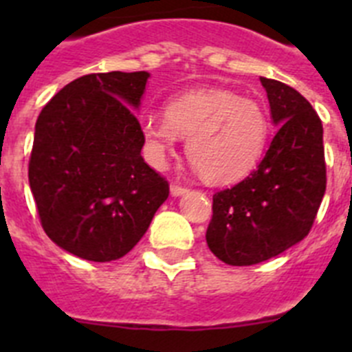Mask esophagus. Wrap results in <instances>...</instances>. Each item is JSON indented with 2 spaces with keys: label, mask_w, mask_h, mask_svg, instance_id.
Segmentation results:
<instances>
[{
  "label": "esophagus",
  "mask_w": 352,
  "mask_h": 352,
  "mask_svg": "<svg viewBox=\"0 0 352 352\" xmlns=\"http://www.w3.org/2000/svg\"><path fill=\"white\" fill-rule=\"evenodd\" d=\"M186 188L185 186H182V185H178V183H173V185H170V195H173V197H179V195H183V194H186Z\"/></svg>",
  "instance_id": "obj_1"
}]
</instances>
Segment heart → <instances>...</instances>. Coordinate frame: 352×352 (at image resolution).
<instances>
[{
    "label": "heart",
    "mask_w": 352,
    "mask_h": 352,
    "mask_svg": "<svg viewBox=\"0 0 352 352\" xmlns=\"http://www.w3.org/2000/svg\"><path fill=\"white\" fill-rule=\"evenodd\" d=\"M270 123L261 104L227 89H194L167 104L166 118L142 120L146 155L162 167L179 139L203 178L217 185L243 179L261 160Z\"/></svg>",
    "instance_id": "b5f03b06"
}]
</instances>
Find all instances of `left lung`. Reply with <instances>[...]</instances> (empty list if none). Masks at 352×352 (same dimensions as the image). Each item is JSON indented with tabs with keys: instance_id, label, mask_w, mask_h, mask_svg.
<instances>
[{
	"instance_id": "8db88e82",
	"label": "left lung",
	"mask_w": 352,
	"mask_h": 352,
	"mask_svg": "<svg viewBox=\"0 0 352 352\" xmlns=\"http://www.w3.org/2000/svg\"><path fill=\"white\" fill-rule=\"evenodd\" d=\"M275 138L250 176L213 195L206 243L231 266L278 256L309 234L326 190L322 123L294 88L261 77Z\"/></svg>"
}]
</instances>
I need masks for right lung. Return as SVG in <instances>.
I'll list each match as a JSON object with an SVG mask.
<instances>
[{"mask_svg":"<svg viewBox=\"0 0 352 352\" xmlns=\"http://www.w3.org/2000/svg\"><path fill=\"white\" fill-rule=\"evenodd\" d=\"M148 72L89 74L42 109L30 188L43 231L80 259L126 256L148 231L169 185L141 157L138 111Z\"/></svg>","mask_w":352,"mask_h":352,"instance_id":"right-lung-1","label":"right lung"}]
</instances>
